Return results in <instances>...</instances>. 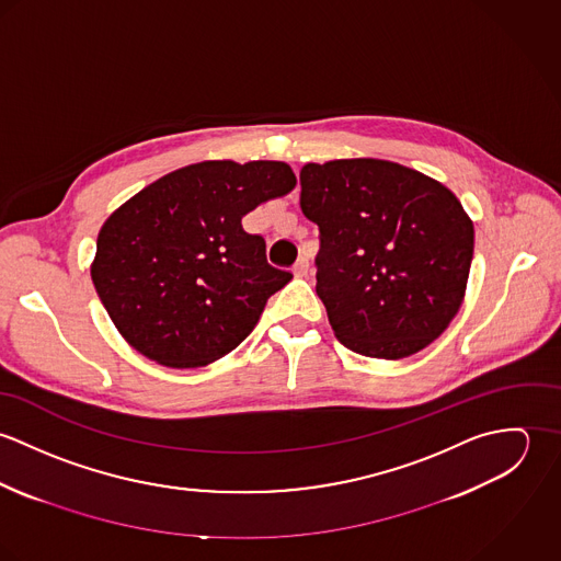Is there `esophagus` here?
I'll use <instances>...</instances> for the list:
<instances>
[{
	"mask_svg": "<svg viewBox=\"0 0 561 561\" xmlns=\"http://www.w3.org/2000/svg\"><path fill=\"white\" fill-rule=\"evenodd\" d=\"M294 274L296 276H307L309 274V259L307 256H300L298 261H296V265H294Z\"/></svg>",
	"mask_w": 561,
	"mask_h": 561,
	"instance_id": "1",
	"label": "esophagus"
}]
</instances>
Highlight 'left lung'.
<instances>
[{"label": "left lung", "instance_id": "left-lung-1", "mask_svg": "<svg viewBox=\"0 0 561 561\" xmlns=\"http://www.w3.org/2000/svg\"><path fill=\"white\" fill-rule=\"evenodd\" d=\"M302 214L320 229L316 291L336 339L396 360L456 318L476 231L438 181L385 160L307 163Z\"/></svg>", "mask_w": 561, "mask_h": 561}]
</instances>
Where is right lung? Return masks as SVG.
<instances>
[{"label":"right lung","instance_id":"right-lung-1","mask_svg":"<svg viewBox=\"0 0 561 561\" xmlns=\"http://www.w3.org/2000/svg\"><path fill=\"white\" fill-rule=\"evenodd\" d=\"M294 185L283 161H203L116 209L90 274L121 334L165 367H201L236 350L291 280L241 218Z\"/></svg>","mask_w":561,"mask_h":561}]
</instances>
